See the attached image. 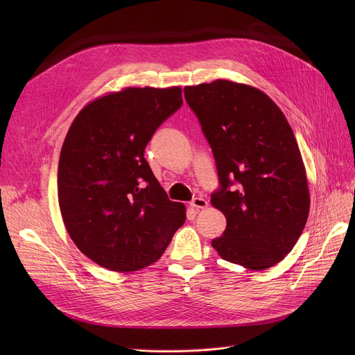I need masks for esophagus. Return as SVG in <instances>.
Returning <instances> with one entry per match:
<instances>
[{
	"instance_id": "obj_1",
	"label": "esophagus",
	"mask_w": 355,
	"mask_h": 355,
	"mask_svg": "<svg viewBox=\"0 0 355 355\" xmlns=\"http://www.w3.org/2000/svg\"><path fill=\"white\" fill-rule=\"evenodd\" d=\"M207 201L204 200V198H201V197H196V198H193L191 201H190V207L191 209H204V207H207Z\"/></svg>"
}]
</instances>
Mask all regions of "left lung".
I'll return each instance as SVG.
<instances>
[{
	"label": "left lung",
	"instance_id": "left-lung-1",
	"mask_svg": "<svg viewBox=\"0 0 355 355\" xmlns=\"http://www.w3.org/2000/svg\"><path fill=\"white\" fill-rule=\"evenodd\" d=\"M216 161L211 204L226 216L211 246L252 270L279 263L302 234L309 213L305 166L282 110L263 92L216 80L184 87Z\"/></svg>",
	"mask_w": 355,
	"mask_h": 355
}]
</instances>
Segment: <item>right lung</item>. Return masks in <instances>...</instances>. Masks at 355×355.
Masks as SVG:
<instances>
[{"mask_svg":"<svg viewBox=\"0 0 355 355\" xmlns=\"http://www.w3.org/2000/svg\"><path fill=\"white\" fill-rule=\"evenodd\" d=\"M182 106L181 89L128 87L93 101L62 146L59 206L74 245L115 272L154 263L184 225L144 157L155 130Z\"/></svg>","mask_w":355,"mask_h":355,"instance_id":"obj_1","label":"right lung"}]
</instances>
